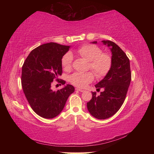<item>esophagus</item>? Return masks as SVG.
<instances>
[{"label": "esophagus", "mask_w": 154, "mask_h": 154, "mask_svg": "<svg viewBox=\"0 0 154 154\" xmlns=\"http://www.w3.org/2000/svg\"><path fill=\"white\" fill-rule=\"evenodd\" d=\"M76 89L77 91H79V92H83V91H85L83 89H79V88H76Z\"/></svg>", "instance_id": "obj_1"}]
</instances>
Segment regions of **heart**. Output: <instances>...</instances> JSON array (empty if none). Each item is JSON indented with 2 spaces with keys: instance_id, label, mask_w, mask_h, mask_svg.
Returning a JSON list of instances; mask_svg holds the SVG:
<instances>
[{
  "instance_id": "b5f03b06",
  "label": "heart",
  "mask_w": 154,
  "mask_h": 154,
  "mask_svg": "<svg viewBox=\"0 0 154 154\" xmlns=\"http://www.w3.org/2000/svg\"><path fill=\"white\" fill-rule=\"evenodd\" d=\"M77 54L89 61L88 68L92 70L97 77H103L109 73L112 66V57L107 53H103L101 48L97 45L86 44L77 49ZM71 54H65L61 59V65L65 70L69 71L73 63ZM94 79L92 72H75L69 77V81L80 88L85 87Z\"/></svg>"
}]
</instances>
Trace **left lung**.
I'll use <instances>...</instances> for the list:
<instances>
[{
  "label": "left lung",
  "mask_w": 154,
  "mask_h": 154,
  "mask_svg": "<svg viewBox=\"0 0 154 154\" xmlns=\"http://www.w3.org/2000/svg\"><path fill=\"white\" fill-rule=\"evenodd\" d=\"M102 42L111 48L112 66L104 79L94 85L97 91L103 89V92L98 97L92 92L93 97L87 106L91 115L103 120L113 116L122 106L131 81V71L129 59L122 49L113 42Z\"/></svg>",
  "instance_id": "obj_1"
}]
</instances>
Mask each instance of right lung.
<instances>
[{
    "instance_id": "1",
    "label": "right lung",
    "mask_w": 154,
    "mask_h": 154,
    "mask_svg": "<svg viewBox=\"0 0 154 154\" xmlns=\"http://www.w3.org/2000/svg\"><path fill=\"white\" fill-rule=\"evenodd\" d=\"M69 48L54 42L42 44L30 52L22 65L21 83L26 98L32 110L44 119L60 114L75 91L71 85L57 91L51 89L55 80L65 83L58 77L62 74L61 59Z\"/></svg>"
}]
</instances>
